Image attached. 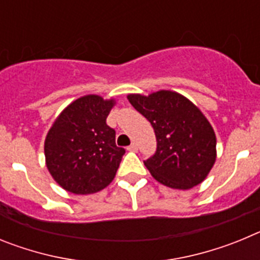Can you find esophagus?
Segmentation results:
<instances>
[{
  "label": "esophagus",
  "instance_id": "obj_1",
  "mask_svg": "<svg viewBox=\"0 0 260 260\" xmlns=\"http://www.w3.org/2000/svg\"><path fill=\"white\" fill-rule=\"evenodd\" d=\"M127 150L132 151V152H137V151H138L137 143H132V144H130V146L127 147Z\"/></svg>",
  "mask_w": 260,
  "mask_h": 260
}]
</instances>
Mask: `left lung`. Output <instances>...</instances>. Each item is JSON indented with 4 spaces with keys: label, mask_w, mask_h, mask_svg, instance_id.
<instances>
[{
    "label": "left lung",
    "mask_w": 260,
    "mask_h": 260,
    "mask_svg": "<svg viewBox=\"0 0 260 260\" xmlns=\"http://www.w3.org/2000/svg\"><path fill=\"white\" fill-rule=\"evenodd\" d=\"M155 130L157 148L144 161L152 177L172 189L187 190L206 180L216 160V135L189 99L173 91L127 95Z\"/></svg>",
    "instance_id": "1"
}]
</instances>
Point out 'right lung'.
<instances>
[{
	"mask_svg": "<svg viewBox=\"0 0 260 260\" xmlns=\"http://www.w3.org/2000/svg\"><path fill=\"white\" fill-rule=\"evenodd\" d=\"M113 99L87 95L62 110L48 132L45 162L53 180L73 194H93L117 173L125 150L116 146V132L107 117Z\"/></svg>",
	"mask_w": 260,
	"mask_h": 260,
	"instance_id": "add662e5",
	"label": "right lung"
}]
</instances>
